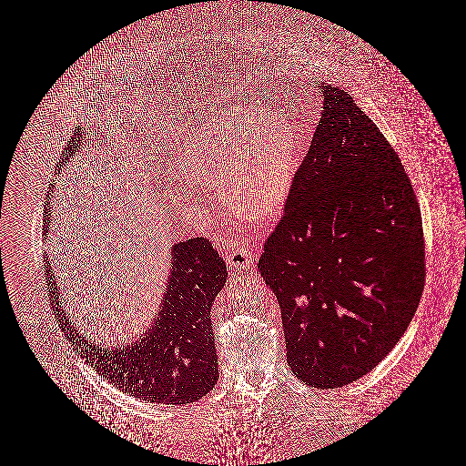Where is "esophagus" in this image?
Segmentation results:
<instances>
[{"label":"esophagus","instance_id":"1","mask_svg":"<svg viewBox=\"0 0 466 466\" xmlns=\"http://www.w3.org/2000/svg\"><path fill=\"white\" fill-rule=\"evenodd\" d=\"M254 256H256V249L253 246H242V248H236L230 253L227 254L226 259L228 267L234 269L249 268L254 263Z\"/></svg>","mask_w":466,"mask_h":466}]
</instances>
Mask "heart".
Here are the masks:
<instances>
[{
	"mask_svg": "<svg viewBox=\"0 0 466 466\" xmlns=\"http://www.w3.org/2000/svg\"><path fill=\"white\" fill-rule=\"evenodd\" d=\"M297 156L296 131L280 116L224 109L184 138L176 167L197 183H226L242 208L267 217L279 212L290 197ZM176 195L189 207L205 197L191 183L176 187Z\"/></svg>",
	"mask_w": 466,
	"mask_h": 466,
	"instance_id": "obj_1",
	"label": "heart"
}]
</instances>
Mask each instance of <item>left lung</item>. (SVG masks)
I'll list each match as a JSON object with an SVG mask.
<instances>
[{"label": "left lung", "instance_id": "8db88e82", "mask_svg": "<svg viewBox=\"0 0 466 466\" xmlns=\"http://www.w3.org/2000/svg\"><path fill=\"white\" fill-rule=\"evenodd\" d=\"M258 268L279 299L289 366L314 388L362 378L401 339L425 283L422 215L380 127L331 85Z\"/></svg>", "mask_w": 466, "mask_h": 466}]
</instances>
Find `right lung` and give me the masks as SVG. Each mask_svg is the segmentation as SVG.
<instances>
[{
    "label": "right lung",
    "mask_w": 466,
    "mask_h": 466,
    "mask_svg": "<svg viewBox=\"0 0 466 466\" xmlns=\"http://www.w3.org/2000/svg\"><path fill=\"white\" fill-rule=\"evenodd\" d=\"M49 217L51 205L47 203L46 236L51 224ZM49 277L55 275L49 273ZM226 282L224 258L213 249L210 240L195 238L174 244L162 306L156 323L138 341L121 349H99L71 326L59 300L57 318L73 347L100 378L113 382L123 393L150 403L186 405L208 395L218 380L210 312Z\"/></svg>",
    "instance_id": "right-lung-1"
}]
</instances>
